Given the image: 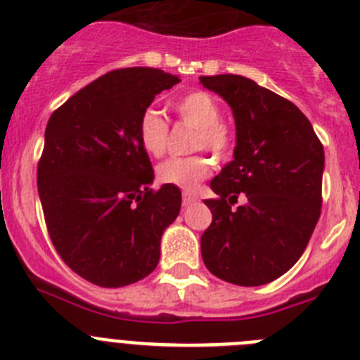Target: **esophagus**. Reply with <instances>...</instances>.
<instances>
[{
  "label": "esophagus",
  "mask_w": 360,
  "mask_h": 360,
  "mask_svg": "<svg viewBox=\"0 0 360 360\" xmlns=\"http://www.w3.org/2000/svg\"><path fill=\"white\" fill-rule=\"evenodd\" d=\"M196 196L193 195V193H184V207H187V205H191V203L196 202Z\"/></svg>",
  "instance_id": "34e87169"
}]
</instances>
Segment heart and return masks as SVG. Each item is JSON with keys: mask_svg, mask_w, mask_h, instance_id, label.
I'll return each instance as SVG.
<instances>
[{"mask_svg": "<svg viewBox=\"0 0 360 360\" xmlns=\"http://www.w3.org/2000/svg\"><path fill=\"white\" fill-rule=\"evenodd\" d=\"M178 119L196 128L193 151L207 149L214 157H225L232 149L234 135L221 120V106L207 91H189L173 101ZM139 141L151 157H162L169 141V124L155 110H146L139 119ZM211 173V160L203 155L187 158H169L157 167V180L180 189H195L196 184Z\"/></svg>", "mask_w": 360, "mask_h": 360, "instance_id": "b5f03b06", "label": "heart"}]
</instances>
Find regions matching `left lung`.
I'll return each mask as SVG.
<instances>
[{"mask_svg": "<svg viewBox=\"0 0 360 360\" xmlns=\"http://www.w3.org/2000/svg\"><path fill=\"white\" fill-rule=\"evenodd\" d=\"M232 108L234 160L211 182L212 224L202 257L216 278L240 287L274 281L295 265L323 203L324 149L294 103L241 75L200 77ZM238 195L248 202L232 210Z\"/></svg>", "mask_w": 360, "mask_h": 360, "instance_id": "1", "label": "left lung"}]
</instances>
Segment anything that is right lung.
I'll return each instance as SVG.
<instances>
[{"mask_svg":"<svg viewBox=\"0 0 360 360\" xmlns=\"http://www.w3.org/2000/svg\"><path fill=\"white\" fill-rule=\"evenodd\" d=\"M180 82L157 68L108 72L57 108L46 124L37 191L57 254L97 287L119 288L157 269L160 238L176 219V186L151 189L139 119Z\"/></svg>","mask_w":360,"mask_h":360,"instance_id":"right-lung-1","label":"right lung"}]
</instances>
